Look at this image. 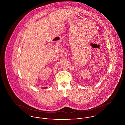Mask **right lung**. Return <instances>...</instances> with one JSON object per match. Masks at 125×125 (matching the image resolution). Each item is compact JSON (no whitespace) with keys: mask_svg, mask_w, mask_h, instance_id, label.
Here are the masks:
<instances>
[{"mask_svg":"<svg viewBox=\"0 0 125 125\" xmlns=\"http://www.w3.org/2000/svg\"><path fill=\"white\" fill-rule=\"evenodd\" d=\"M44 88V89H45V88Z\"/></svg>","mask_w":125,"mask_h":125,"instance_id":"right-lung-1","label":"right lung"}]
</instances>
